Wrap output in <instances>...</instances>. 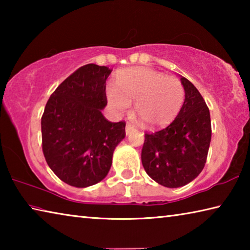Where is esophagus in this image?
Masks as SVG:
<instances>
[{"mask_svg":"<svg viewBox=\"0 0 250 250\" xmlns=\"http://www.w3.org/2000/svg\"><path fill=\"white\" fill-rule=\"evenodd\" d=\"M133 131H134V128L132 125H129V124L126 125V126H125V134L126 135H129L131 132H133Z\"/></svg>","mask_w":250,"mask_h":250,"instance_id":"1","label":"esophagus"}]
</instances>
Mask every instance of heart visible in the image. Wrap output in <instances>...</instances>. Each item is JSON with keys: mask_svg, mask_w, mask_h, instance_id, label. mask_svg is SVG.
<instances>
[{"mask_svg": "<svg viewBox=\"0 0 250 250\" xmlns=\"http://www.w3.org/2000/svg\"><path fill=\"white\" fill-rule=\"evenodd\" d=\"M108 104L124 113L134 103L135 113L149 129L166 128L179 115L185 99L181 80L146 67H133L117 75V88H105Z\"/></svg>", "mask_w": 250, "mask_h": 250, "instance_id": "b5f03b06", "label": "heart"}]
</instances>
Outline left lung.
Listing matches in <instances>:
<instances>
[{"instance_id":"8db88e82","label":"left lung","mask_w":250,"mask_h":250,"mask_svg":"<svg viewBox=\"0 0 250 250\" xmlns=\"http://www.w3.org/2000/svg\"><path fill=\"white\" fill-rule=\"evenodd\" d=\"M185 89L179 115L167 128L145 134L141 160L156 183L176 188L188 184L206 163L211 138L209 110L196 87L181 77Z\"/></svg>"}]
</instances>
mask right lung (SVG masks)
<instances>
[{
	"mask_svg": "<svg viewBox=\"0 0 250 250\" xmlns=\"http://www.w3.org/2000/svg\"><path fill=\"white\" fill-rule=\"evenodd\" d=\"M112 69L88 64L56 88L42 117L46 162L62 182L87 188L107 176L116 146L125 137V122H110L105 80Z\"/></svg>",
	"mask_w": 250,
	"mask_h": 250,
	"instance_id": "1",
	"label": "right lung"
}]
</instances>
